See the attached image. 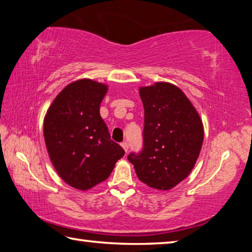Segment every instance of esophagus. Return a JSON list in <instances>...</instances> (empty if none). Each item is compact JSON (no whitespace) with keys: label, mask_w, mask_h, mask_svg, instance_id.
<instances>
[{"label":"esophagus","mask_w":252,"mask_h":252,"mask_svg":"<svg viewBox=\"0 0 252 252\" xmlns=\"http://www.w3.org/2000/svg\"><path fill=\"white\" fill-rule=\"evenodd\" d=\"M121 146L123 148V150L126 151V152H127V150H129V145H127L126 142H122V143H121Z\"/></svg>","instance_id":"esophagus-1"}]
</instances>
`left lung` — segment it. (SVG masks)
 Here are the masks:
<instances>
[{"label": "left lung", "mask_w": 252, "mask_h": 252, "mask_svg": "<svg viewBox=\"0 0 252 252\" xmlns=\"http://www.w3.org/2000/svg\"><path fill=\"white\" fill-rule=\"evenodd\" d=\"M139 93L144 107L143 148L127 159L141 182L168 190L193 170L203 145V122L185 94L170 82L141 87Z\"/></svg>", "instance_id": "1"}]
</instances>
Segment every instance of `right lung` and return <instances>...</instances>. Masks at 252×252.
Here are the masks:
<instances>
[{"instance_id": "add662e5", "label": "right lung", "mask_w": 252, "mask_h": 252, "mask_svg": "<svg viewBox=\"0 0 252 252\" xmlns=\"http://www.w3.org/2000/svg\"><path fill=\"white\" fill-rule=\"evenodd\" d=\"M104 84L80 79L66 86L47 110L44 138L50 161L68 185L87 190L106 181L125 150L100 117Z\"/></svg>"}]
</instances>
